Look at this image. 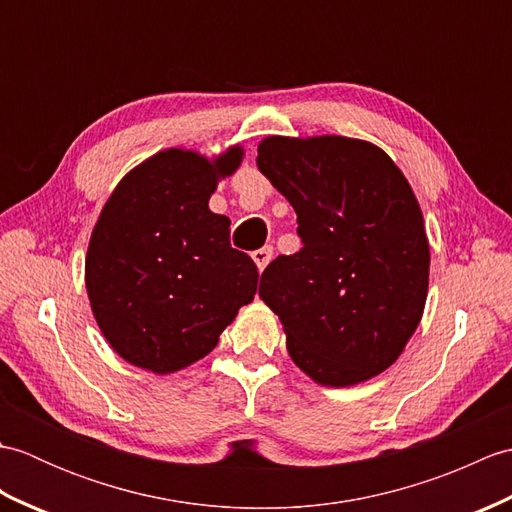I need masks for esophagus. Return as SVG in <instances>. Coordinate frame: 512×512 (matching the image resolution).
I'll return each mask as SVG.
<instances>
[{
	"instance_id": "esophagus-1",
	"label": "esophagus",
	"mask_w": 512,
	"mask_h": 512,
	"mask_svg": "<svg viewBox=\"0 0 512 512\" xmlns=\"http://www.w3.org/2000/svg\"><path fill=\"white\" fill-rule=\"evenodd\" d=\"M250 257L255 259V264H257V268H259V273H262V270L268 266L270 259H273V246H262V248H257V250H253V253H250Z\"/></svg>"
}]
</instances>
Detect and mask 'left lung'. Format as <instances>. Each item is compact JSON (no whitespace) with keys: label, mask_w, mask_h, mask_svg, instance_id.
<instances>
[{"label":"left lung","mask_w":512,"mask_h":512,"mask_svg":"<svg viewBox=\"0 0 512 512\" xmlns=\"http://www.w3.org/2000/svg\"><path fill=\"white\" fill-rule=\"evenodd\" d=\"M257 169L292 204L303 244L259 281L290 358L328 387L385 372L429 288V242L407 178L383 149L345 136H268Z\"/></svg>","instance_id":"left-lung-1"}]
</instances>
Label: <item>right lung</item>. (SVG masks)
I'll return each instance as SVG.
<instances>
[{
    "label": "right lung",
    "mask_w": 512,
    "mask_h": 512,
    "mask_svg": "<svg viewBox=\"0 0 512 512\" xmlns=\"http://www.w3.org/2000/svg\"><path fill=\"white\" fill-rule=\"evenodd\" d=\"M242 147L215 160L167 149L118 182L96 222L85 288L103 336L127 363L171 374L217 345L253 301L257 266L228 242L231 220L209 209Z\"/></svg>",
    "instance_id": "obj_1"
}]
</instances>
